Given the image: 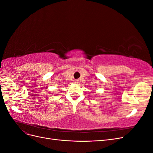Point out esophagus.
I'll list each match as a JSON object with an SVG mask.
<instances>
[{
  "mask_svg": "<svg viewBox=\"0 0 153 153\" xmlns=\"http://www.w3.org/2000/svg\"><path fill=\"white\" fill-rule=\"evenodd\" d=\"M75 84H78V80H75Z\"/></svg>",
  "mask_w": 153,
  "mask_h": 153,
  "instance_id": "esophagus-1",
  "label": "esophagus"
}]
</instances>
